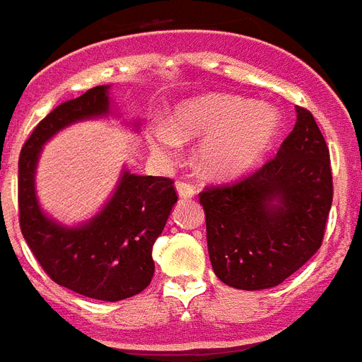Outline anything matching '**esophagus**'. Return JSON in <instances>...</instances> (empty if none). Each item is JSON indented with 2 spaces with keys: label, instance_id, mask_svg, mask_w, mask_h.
<instances>
[{
  "label": "esophagus",
  "instance_id": "obj_1",
  "mask_svg": "<svg viewBox=\"0 0 362 362\" xmlns=\"http://www.w3.org/2000/svg\"><path fill=\"white\" fill-rule=\"evenodd\" d=\"M175 188H177V194L181 199H190V197L196 196V187L190 183H185V181H179L177 185H175Z\"/></svg>",
  "mask_w": 362,
  "mask_h": 362
}]
</instances>
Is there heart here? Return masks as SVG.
<instances>
[{"label": "heart", "instance_id": "heart-1", "mask_svg": "<svg viewBox=\"0 0 362 362\" xmlns=\"http://www.w3.org/2000/svg\"><path fill=\"white\" fill-rule=\"evenodd\" d=\"M282 128V113L271 104H256L230 95H202L174 107L168 126L150 137L156 156L170 159L179 141L205 137L197 163L214 177H233L255 166Z\"/></svg>", "mask_w": 362, "mask_h": 362}]
</instances>
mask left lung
Masks as SVG:
<instances>
[{"label":"left lung","mask_w":362,"mask_h":362,"mask_svg":"<svg viewBox=\"0 0 362 362\" xmlns=\"http://www.w3.org/2000/svg\"><path fill=\"white\" fill-rule=\"evenodd\" d=\"M332 199L328 144L313 115L296 106L276 157L242 181L199 194L216 276L245 291L282 284L319 251Z\"/></svg>","instance_id":"obj_1"}]
</instances>
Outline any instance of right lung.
<instances>
[{"instance_id": "obj_1", "label": "right lung", "mask_w": 362, "mask_h": 362, "mask_svg": "<svg viewBox=\"0 0 362 362\" xmlns=\"http://www.w3.org/2000/svg\"><path fill=\"white\" fill-rule=\"evenodd\" d=\"M110 88L97 86L64 102L34 128L18 163V199L21 234L43 271L78 295L117 302L139 295L151 282L156 271L151 249L177 202L172 179L122 168L110 199L78 225L51 218L36 194L40 156L54 135L82 120L120 117ZM124 122L139 132V120Z\"/></svg>"}]
</instances>
